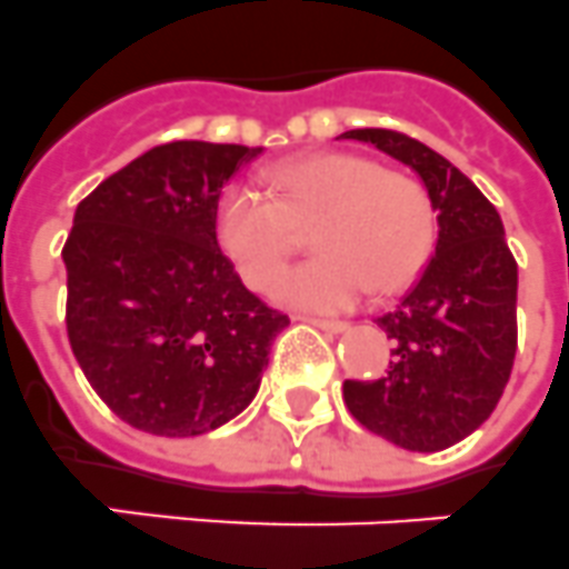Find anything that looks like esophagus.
I'll list each match as a JSON object with an SVG mask.
<instances>
[{"label":"esophagus","mask_w":569,"mask_h":569,"mask_svg":"<svg viewBox=\"0 0 569 569\" xmlns=\"http://www.w3.org/2000/svg\"><path fill=\"white\" fill-rule=\"evenodd\" d=\"M303 321L323 329V332H343L347 329V321H329V318H315V315H303Z\"/></svg>","instance_id":"esophagus-1"}]
</instances>
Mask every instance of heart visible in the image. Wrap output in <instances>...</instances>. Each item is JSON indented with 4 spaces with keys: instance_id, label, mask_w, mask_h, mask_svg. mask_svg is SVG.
Wrapping results in <instances>:
<instances>
[{
    "instance_id": "1",
    "label": "heart",
    "mask_w": 569,
    "mask_h": 569,
    "mask_svg": "<svg viewBox=\"0 0 569 569\" xmlns=\"http://www.w3.org/2000/svg\"><path fill=\"white\" fill-rule=\"evenodd\" d=\"M312 228L321 251L274 283L292 307H352L370 289L399 292L422 271L437 242V204L425 181L356 152H321L280 164L266 190L228 184L217 204V240L251 289L280 274L295 228Z\"/></svg>"
}]
</instances>
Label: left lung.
Listing matches in <instances>:
<instances>
[{"label":"left lung","mask_w":569,"mask_h":569,"mask_svg":"<svg viewBox=\"0 0 569 569\" xmlns=\"http://www.w3.org/2000/svg\"><path fill=\"white\" fill-rule=\"evenodd\" d=\"M410 167L437 204V248L379 327L388 370L343 381V402L367 431L408 451H442L477 431L503 396L518 347V262L495 204L448 159L393 130H350Z\"/></svg>","instance_id":"1"}]
</instances>
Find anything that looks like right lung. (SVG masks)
Returning <instances> with one entry per match:
<instances>
[{"instance_id":"1","label":"right lung","mask_w":569,"mask_h":569,"mask_svg":"<svg viewBox=\"0 0 569 569\" xmlns=\"http://www.w3.org/2000/svg\"><path fill=\"white\" fill-rule=\"evenodd\" d=\"M262 147L173 141L103 179L63 246L66 329L94 393L156 437H199L260 390L289 318L219 251L217 204Z\"/></svg>"}]
</instances>
